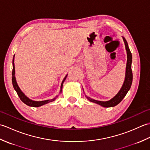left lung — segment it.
Returning <instances> with one entry per match:
<instances>
[{
	"instance_id": "8db88e82",
	"label": "left lung",
	"mask_w": 150,
	"mask_h": 150,
	"mask_svg": "<svg viewBox=\"0 0 150 150\" xmlns=\"http://www.w3.org/2000/svg\"><path fill=\"white\" fill-rule=\"evenodd\" d=\"M123 40H124V44H125L128 59H127L125 81H124L122 88L120 89V91L117 93L116 96L113 97L112 99H111L109 101H106V102L98 101V100L92 99V98H90V97H87L88 98V100H90L91 102L97 103L105 108L113 107V106H115L118 104H119L120 102L122 100L124 97L126 96V95L127 94V93H128V91L129 90V89L131 88V86L132 84V81H133V73H132V53L129 49L128 43H127L126 39H124V37H123Z\"/></svg>"
}]
</instances>
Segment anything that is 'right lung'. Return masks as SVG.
I'll return each instance as SVG.
<instances>
[{
	"label": "right lung",
	"mask_w": 150,
	"mask_h": 150,
	"mask_svg": "<svg viewBox=\"0 0 150 150\" xmlns=\"http://www.w3.org/2000/svg\"><path fill=\"white\" fill-rule=\"evenodd\" d=\"M67 77V75L65 77V78L64 79V80L62 82V84H61V90H60V92L62 91V84L64 83V82L66 80V79ZM12 84L13 86V88L15 90V91H17V95H18L19 98H20V99L23 102L24 104H26V105L29 106H33V107H39L40 106H42V105L47 104V103H49L50 102H52L53 100H55V98H53V99H51V100H43V101H33L32 100H30V98H28L26 95H25L21 91V90H20V88L18 86V85L17 84V82H16V79L15 77V66H14V57L13 59V70H12Z\"/></svg>",
	"instance_id": "obj_1"
}]
</instances>
